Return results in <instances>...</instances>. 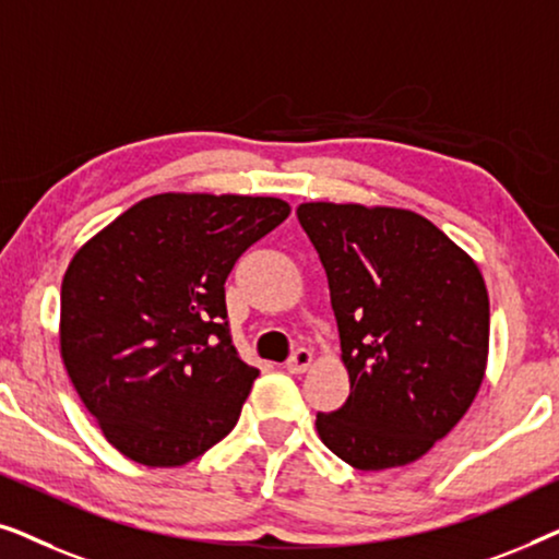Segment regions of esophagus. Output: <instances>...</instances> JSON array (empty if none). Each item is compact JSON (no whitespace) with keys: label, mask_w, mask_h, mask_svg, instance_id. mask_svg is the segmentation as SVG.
<instances>
[{"label":"esophagus","mask_w":559,"mask_h":559,"mask_svg":"<svg viewBox=\"0 0 559 559\" xmlns=\"http://www.w3.org/2000/svg\"><path fill=\"white\" fill-rule=\"evenodd\" d=\"M312 364V354L308 348H297L293 356L287 358V364H285V369L289 371V373H302V371H308V366Z\"/></svg>","instance_id":"obj_1"}]
</instances>
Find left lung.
Segmentation results:
<instances>
[{"label":"left lung","mask_w":559,"mask_h":559,"mask_svg":"<svg viewBox=\"0 0 559 559\" xmlns=\"http://www.w3.org/2000/svg\"><path fill=\"white\" fill-rule=\"evenodd\" d=\"M325 266L350 394L318 412L320 440L358 471L423 457L476 400L488 358L478 264L419 213L302 203Z\"/></svg>","instance_id":"obj_1"}]
</instances>
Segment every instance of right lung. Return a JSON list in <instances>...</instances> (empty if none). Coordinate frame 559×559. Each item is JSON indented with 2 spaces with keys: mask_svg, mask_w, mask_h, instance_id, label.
Listing matches in <instances>:
<instances>
[{
  "mask_svg": "<svg viewBox=\"0 0 559 559\" xmlns=\"http://www.w3.org/2000/svg\"><path fill=\"white\" fill-rule=\"evenodd\" d=\"M289 216L280 198H144L75 251L60 356L121 455L175 468L234 430L259 369L231 343L226 277Z\"/></svg>",
  "mask_w": 559,
  "mask_h": 559,
  "instance_id": "right-lung-1",
  "label": "right lung"
}]
</instances>
